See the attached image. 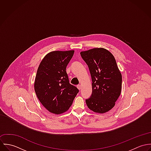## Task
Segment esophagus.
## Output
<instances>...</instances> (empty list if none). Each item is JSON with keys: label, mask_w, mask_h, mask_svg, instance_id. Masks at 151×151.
Returning <instances> with one entry per match:
<instances>
[{"label": "esophagus", "mask_w": 151, "mask_h": 151, "mask_svg": "<svg viewBox=\"0 0 151 151\" xmlns=\"http://www.w3.org/2000/svg\"><path fill=\"white\" fill-rule=\"evenodd\" d=\"M77 88H78L79 90H80L81 88V85H78V86H77Z\"/></svg>", "instance_id": "obj_1"}]
</instances>
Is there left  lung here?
<instances>
[{"instance_id": "obj_1", "label": "left lung", "mask_w": 151, "mask_h": 151, "mask_svg": "<svg viewBox=\"0 0 151 151\" xmlns=\"http://www.w3.org/2000/svg\"><path fill=\"white\" fill-rule=\"evenodd\" d=\"M91 76L92 93L86 101L92 111L104 113L111 110L121 93L122 76L113 55L102 47L80 53Z\"/></svg>"}]
</instances>
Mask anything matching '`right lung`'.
<instances>
[{
    "instance_id": "right-lung-1",
    "label": "right lung",
    "mask_w": 151,
    "mask_h": 151,
    "mask_svg": "<svg viewBox=\"0 0 151 151\" xmlns=\"http://www.w3.org/2000/svg\"><path fill=\"white\" fill-rule=\"evenodd\" d=\"M74 53V50L50 52L38 67L35 91L40 102L50 113L59 114L66 111L79 92L70 84L65 71Z\"/></svg>"
}]
</instances>
